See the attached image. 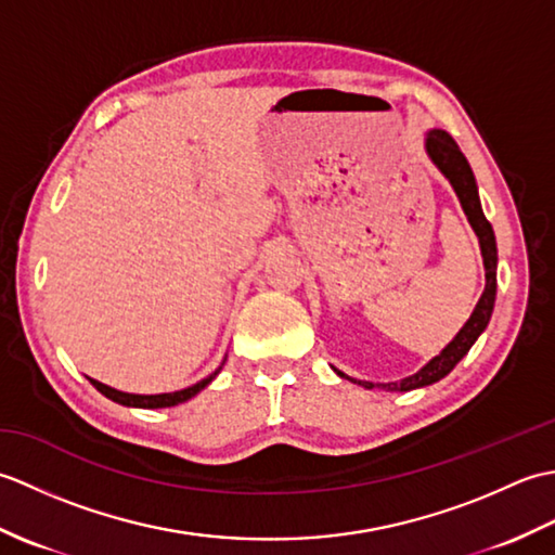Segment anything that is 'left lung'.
<instances>
[{
    "mask_svg": "<svg viewBox=\"0 0 555 555\" xmlns=\"http://www.w3.org/2000/svg\"><path fill=\"white\" fill-rule=\"evenodd\" d=\"M424 147H427L429 159L436 164V167H439V171L446 176V179L451 181L453 191L460 199V205H463V209H465L469 227H473L475 233H477L481 257H485L487 286H485V293H481L475 312L469 314V320L465 322L463 328H460L457 336L439 352V356L431 358L427 364H424V367L417 374L405 376V379L391 382V384H372V382L350 379V376H346L344 372H338L334 367V372L338 376H344V379H350L352 384H360L364 388H386V391H412V388H422V386H429L434 382L443 379V376L467 356V350L473 348V344L479 338V334L485 332L489 320H491L493 302H496V264H499L496 235H493V229H491V223L487 221L485 211H481L475 173H473V169H469V164H467L463 152H460L455 140L448 135L446 131L434 128V131L427 133Z\"/></svg>",
    "mask_w": 555,
    "mask_h": 555,
    "instance_id": "8db88e82",
    "label": "left lung"
}]
</instances>
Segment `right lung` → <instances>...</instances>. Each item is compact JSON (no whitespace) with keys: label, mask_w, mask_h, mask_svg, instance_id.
I'll use <instances>...</instances> for the list:
<instances>
[{"label":"right lung","mask_w":555,"mask_h":555,"mask_svg":"<svg viewBox=\"0 0 555 555\" xmlns=\"http://www.w3.org/2000/svg\"><path fill=\"white\" fill-rule=\"evenodd\" d=\"M219 370H221V367H219ZM219 370L211 372V374L207 376V379H203V382H197V384L188 386V388H181V391L157 393V396L124 393V391H116V388H112V386H107V384H102V382H95V379H90V384L95 386L102 396H107L109 400H114V403L128 405V408H150V410H155V408H171V405H179V403H185V400H191L193 396H197L199 391H203V388H205L211 379H215V376L219 374Z\"/></svg>","instance_id":"obj_1"}]
</instances>
